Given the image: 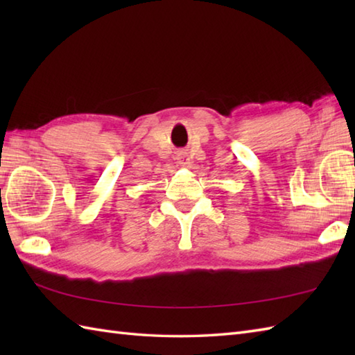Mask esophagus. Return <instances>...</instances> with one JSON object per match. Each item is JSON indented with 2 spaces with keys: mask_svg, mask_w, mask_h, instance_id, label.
<instances>
[{
  "mask_svg": "<svg viewBox=\"0 0 355 355\" xmlns=\"http://www.w3.org/2000/svg\"><path fill=\"white\" fill-rule=\"evenodd\" d=\"M177 162H178V164H182V166H186L187 164V162H189V158H187V155H186V153H178L177 154Z\"/></svg>",
  "mask_w": 355,
  "mask_h": 355,
  "instance_id": "obj_1",
  "label": "esophagus"
}]
</instances>
